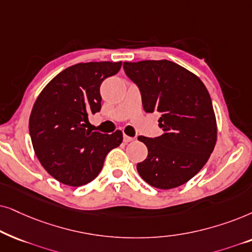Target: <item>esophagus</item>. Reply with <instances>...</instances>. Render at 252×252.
Here are the masks:
<instances>
[{
    "mask_svg": "<svg viewBox=\"0 0 252 252\" xmlns=\"http://www.w3.org/2000/svg\"><path fill=\"white\" fill-rule=\"evenodd\" d=\"M132 140H133L132 137L126 136V133H124V135H123V142H124V143H130V142H132Z\"/></svg>",
    "mask_w": 252,
    "mask_h": 252,
    "instance_id": "1",
    "label": "esophagus"
}]
</instances>
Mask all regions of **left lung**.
<instances>
[{
    "label": "left lung",
    "mask_w": 252,
    "mask_h": 252,
    "mask_svg": "<svg viewBox=\"0 0 252 252\" xmlns=\"http://www.w3.org/2000/svg\"><path fill=\"white\" fill-rule=\"evenodd\" d=\"M138 86L144 110L160 113L163 133L139 136L149 154L137 163L142 179L158 189L187 183L207 162L217 143V121L209 91L194 73L172 61L124 62Z\"/></svg>",
    "instance_id": "8db88e82"
}]
</instances>
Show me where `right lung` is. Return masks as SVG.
Instances as JSON below:
<instances>
[{"instance_id":"right-lung-1","label":"right lung","mask_w":252,"mask_h":252,"mask_svg":"<svg viewBox=\"0 0 252 252\" xmlns=\"http://www.w3.org/2000/svg\"><path fill=\"white\" fill-rule=\"evenodd\" d=\"M122 62L71 65L47 84L33 106L29 129L35 156L63 184L80 187L101 172L109 151L122 143L112 135L86 129L90 114L101 109L100 85L120 71Z\"/></svg>"}]
</instances>
